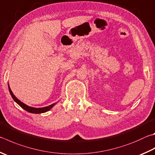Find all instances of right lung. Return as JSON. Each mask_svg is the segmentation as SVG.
I'll list each match as a JSON object with an SVG mask.
<instances>
[{"label": "right lung", "instance_id": "obj_1", "mask_svg": "<svg viewBox=\"0 0 155 155\" xmlns=\"http://www.w3.org/2000/svg\"><path fill=\"white\" fill-rule=\"evenodd\" d=\"M9 92H10V94L11 95V96H12L13 99L15 100V102H17L18 104H19L20 106L22 108L24 109L25 110H26L29 112H31V113H35V114H40V113H43V112H45L49 110L52 108V107L55 105V104H53L50 105L49 106H46V107H44V108H32V107H30L25 104L23 102H21L20 100H19L18 98H17L14 94H13V92L11 91V90L10 89V87L9 86Z\"/></svg>", "mask_w": 155, "mask_h": 155}]
</instances>
